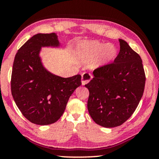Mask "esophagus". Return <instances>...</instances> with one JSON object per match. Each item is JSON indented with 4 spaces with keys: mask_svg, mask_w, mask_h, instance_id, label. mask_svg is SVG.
<instances>
[{
    "mask_svg": "<svg viewBox=\"0 0 159 159\" xmlns=\"http://www.w3.org/2000/svg\"><path fill=\"white\" fill-rule=\"evenodd\" d=\"M92 76L89 73H84L81 75V83L82 85H85L92 79Z\"/></svg>",
    "mask_w": 159,
    "mask_h": 159,
    "instance_id": "esophagus-1",
    "label": "esophagus"
}]
</instances>
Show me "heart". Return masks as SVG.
Returning a JSON list of instances; mask_svg holds the SVG:
<instances>
[{"mask_svg":"<svg viewBox=\"0 0 159 159\" xmlns=\"http://www.w3.org/2000/svg\"><path fill=\"white\" fill-rule=\"evenodd\" d=\"M77 54L80 60L83 61H93L100 56L101 64L111 61L116 54V48L113 45H107L95 40L84 42L77 48Z\"/></svg>","mask_w":159,"mask_h":159,"instance_id":"obj_1","label":"heart"}]
</instances>
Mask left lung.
Listing matches in <instances>:
<instances>
[{
	"label": "left lung",
	"mask_w": 159,
	"mask_h": 159,
	"mask_svg": "<svg viewBox=\"0 0 159 159\" xmlns=\"http://www.w3.org/2000/svg\"><path fill=\"white\" fill-rule=\"evenodd\" d=\"M114 62L94 70L87 108L92 120L105 128L121 125L135 111L143 95L145 73L140 56L123 39Z\"/></svg>",
	"instance_id": "left-lung-1"
}]
</instances>
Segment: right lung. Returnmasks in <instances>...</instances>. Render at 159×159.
<instances>
[{
  "label": "right lung",
  "instance_id": "right-lung-1",
  "mask_svg": "<svg viewBox=\"0 0 159 159\" xmlns=\"http://www.w3.org/2000/svg\"><path fill=\"white\" fill-rule=\"evenodd\" d=\"M58 47L55 33L37 34L16 53L11 78V94L28 120L45 125L54 123L65 111L68 100L81 85V75L61 78L48 72L42 64V47Z\"/></svg>",
  "mask_w": 159,
  "mask_h": 159
}]
</instances>
